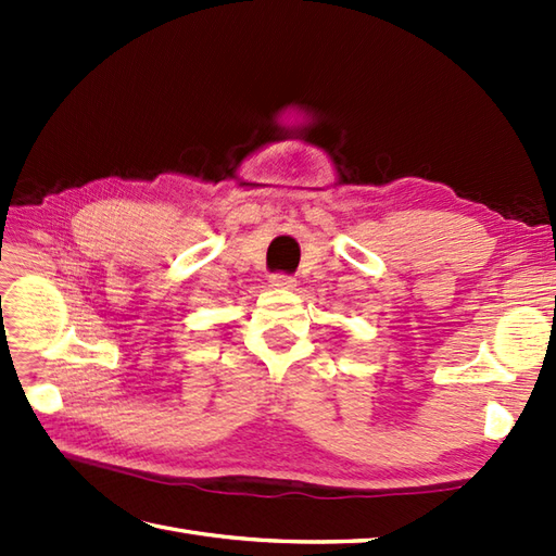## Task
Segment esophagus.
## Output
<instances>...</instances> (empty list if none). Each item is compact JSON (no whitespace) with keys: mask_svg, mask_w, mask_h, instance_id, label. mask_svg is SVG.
Instances as JSON below:
<instances>
[{"mask_svg":"<svg viewBox=\"0 0 556 556\" xmlns=\"http://www.w3.org/2000/svg\"><path fill=\"white\" fill-rule=\"evenodd\" d=\"M269 287L271 289H293L296 287V279L291 275H285V271H277V275L269 277Z\"/></svg>","mask_w":556,"mask_h":556,"instance_id":"1","label":"esophagus"}]
</instances>
